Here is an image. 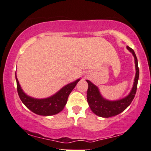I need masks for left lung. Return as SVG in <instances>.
Here are the masks:
<instances>
[{
    "label": "left lung",
    "instance_id": "obj_1",
    "mask_svg": "<svg viewBox=\"0 0 151 151\" xmlns=\"http://www.w3.org/2000/svg\"><path fill=\"white\" fill-rule=\"evenodd\" d=\"M127 49L132 52L134 56L137 72H136L134 86L132 88V91L126 98L116 101H107L101 96L97 86H96L90 81L86 80L88 85V90H87V102L89 105L90 108L96 115L102 117H110L117 115L124 111L125 109L131 104V103L134 99L137 89L138 80H139V69L138 66V60L135 52L134 51L133 49L129 46H127Z\"/></svg>",
    "mask_w": 151,
    "mask_h": 151
}]
</instances>
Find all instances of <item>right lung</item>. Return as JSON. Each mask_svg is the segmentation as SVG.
<instances>
[{"mask_svg":"<svg viewBox=\"0 0 151 151\" xmlns=\"http://www.w3.org/2000/svg\"><path fill=\"white\" fill-rule=\"evenodd\" d=\"M15 77L17 81V93L22 102L31 111L37 115L43 116L53 115L62 111L66 105L69 95L74 89L78 81L80 80L77 79L74 82L69 83L51 97L45 99H36L27 96L24 93L16 77V74Z\"/></svg>","mask_w":151,"mask_h":151,"instance_id":"obj_1","label":"right lung"}]
</instances>
